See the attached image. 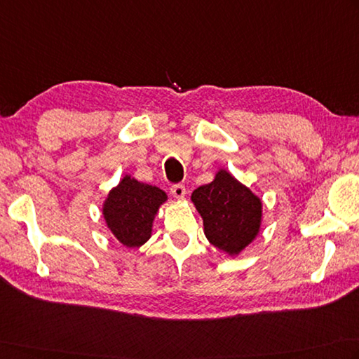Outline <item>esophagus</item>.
Instances as JSON below:
<instances>
[{
    "label": "esophagus",
    "mask_w": 359,
    "mask_h": 359,
    "mask_svg": "<svg viewBox=\"0 0 359 359\" xmlns=\"http://www.w3.org/2000/svg\"><path fill=\"white\" fill-rule=\"evenodd\" d=\"M171 193H172L174 198L182 199V198H184V196H185V193H187L185 185H182V184H174V185H171Z\"/></svg>",
    "instance_id": "1"
}]
</instances>
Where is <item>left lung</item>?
Segmentation results:
<instances>
[{
  "instance_id": "obj_1",
  "label": "left lung",
  "mask_w": 359,
  "mask_h": 359,
  "mask_svg": "<svg viewBox=\"0 0 359 359\" xmlns=\"http://www.w3.org/2000/svg\"><path fill=\"white\" fill-rule=\"evenodd\" d=\"M191 201L203 219L207 240L235 255L257 236L262 222V201L221 170L212 184L194 189Z\"/></svg>"
}]
</instances>
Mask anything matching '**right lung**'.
Returning <instances> with one entry per match:
<instances>
[{
    "mask_svg": "<svg viewBox=\"0 0 359 359\" xmlns=\"http://www.w3.org/2000/svg\"><path fill=\"white\" fill-rule=\"evenodd\" d=\"M165 201L166 194L160 188L126 175L109 193L104 217L119 243L126 248H138L149 240L154 216Z\"/></svg>",
    "mask_w": 359,
    "mask_h": 359,
    "instance_id": "1",
    "label": "right lung"
}]
</instances>
